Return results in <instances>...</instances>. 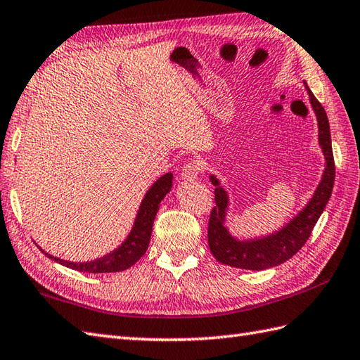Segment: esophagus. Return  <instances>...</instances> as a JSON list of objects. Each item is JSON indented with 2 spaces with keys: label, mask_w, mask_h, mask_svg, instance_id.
I'll return each mask as SVG.
<instances>
[{
  "label": "esophagus",
  "mask_w": 360,
  "mask_h": 360,
  "mask_svg": "<svg viewBox=\"0 0 360 360\" xmlns=\"http://www.w3.org/2000/svg\"><path fill=\"white\" fill-rule=\"evenodd\" d=\"M202 171V162L200 160H193L189 162L181 171V177L185 180H194L198 174Z\"/></svg>",
  "instance_id": "34e87169"
}]
</instances>
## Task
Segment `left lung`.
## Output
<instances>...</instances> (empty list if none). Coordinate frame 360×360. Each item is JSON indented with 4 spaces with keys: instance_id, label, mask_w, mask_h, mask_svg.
<instances>
[{
    "instance_id": "1",
    "label": "left lung",
    "mask_w": 360,
    "mask_h": 360,
    "mask_svg": "<svg viewBox=\"0 0 360 360\" xmlns=\"http://www.w3.org/2000/svg\"><path fill=\"white\" fill-rule=\"evenodd\" d=\"M307 84V83H305ZM311 106H313L317 124H319V145H321L323 155L326 160V167L323 171V177L321 185L316 189V193L307 205L305 210H302L299 215L273 236L257 238V240H236L225 228V214L228 206L226 191L220 186L219 180L211 175V181L215 186L214 200L215 206L211 210L210 223H207V243L215 260H219L223 265L242 268V269H268L281 265V263L291 259L297 254L302 246L307 243L313 228L323 212L326 203H328L334 177H336V166H334L333 148H331V134L328 117L323 106L314 97V94L309 91Z\"/></svg>"
}]
</instances>
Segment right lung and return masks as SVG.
<instances>
[{
    "label": "right lung",
    "mask_w": 360,
    "mask_h": 360,
    "mask_svg": "<svg viewBox=\"0 0 360 360\" xmlns=\"http://www.w3.org/2000/svg\"><path fill=\"white\" fill-rule=\"evenodd\" d=\"M171 188H172V174L167 172L163 175V177H160L153 186H150L145 198H143L131 234L127 236V238L122 243V246L117 248L115 251L109 252L108 255H103V257L97 260L75 263V262H68L58 257H53V255L47 254L44 251L43 252L49 259L58 262L60 265H65L68 268L79 271V273H92V274L118 273V271H124L127 268H131L134 263H137L143 257V254L146 252L149 240H150V233H153L154 219L160 207V202H162L165 195L169 193ZM39 250H41V248H39Z\"/></svg>",
    "instance_id": "add662e5"
}]
</instances>
